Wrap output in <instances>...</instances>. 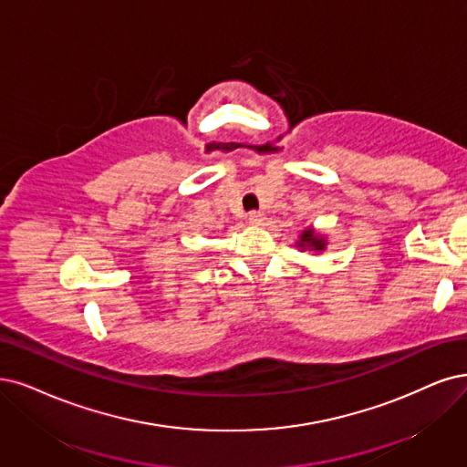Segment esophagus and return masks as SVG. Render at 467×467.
Here are the masks:
<instances>
[{
  "label": "esophagus",
  "mask_w": 467,
  "mask_h": 467,
  "mask_svg": "<svg viewBox=\"0 0 467 467\" xmlns=\"http://www.w3.org/2000/svg\"><path fill=\"white\" fill-rule=\"evenodd\" d=\"M248 221H250L252 224H255V227H260V224H264V221H265V215H264L262 212H252V213L248 215Z\"/></svg>",
  "instance_id": "obj_1"
}]
</instances>
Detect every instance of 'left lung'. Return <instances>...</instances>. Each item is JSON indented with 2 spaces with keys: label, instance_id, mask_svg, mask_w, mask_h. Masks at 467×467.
I'll use <instances>...</instances> for the list:
<instances>
[{
  "label": "left lung",
  "instance_id": "left-lung-1",
  "mask_svg": "<svg viewBox=\"0 0 467 467\" xmlns=\"http://www.w3.org/2000/svg\"><path fill=\"white\" fill-rule=\"evenodd\" d=\"M296 246L304 252V250H309V252H323L325 246H327V240L316 233L314 229H306L302 234H300V240L296 243Z\"/></svg>",
  "mask_w": 467,
  "mask_h": 467
}]
</instances>
